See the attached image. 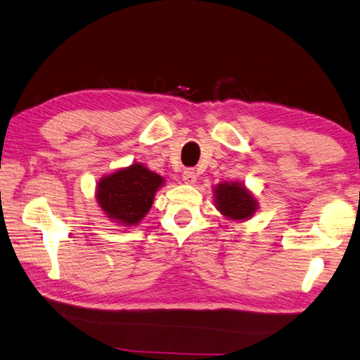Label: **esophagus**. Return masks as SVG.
<instances>
[{
	"label": "esophagus",
	"instance_id": "1",
	"mask_svg": "<svg viewBox=\"0 0 360 360\" xmlns=\"http://www.w3.org/2000/svg\"><path fill=\"white\" fill-rule=\"evenodd\" d=\"M181 176H184V181H185V184L186 185H194V184H196V172H194V170L193 169H186V170H184V175H181Z\"/></svg>",
	"mask_w": 360,
	"mask_h": 360
}]
</instances>
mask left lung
<instances>
[{
  "instance_id": "left-lung-1",
  "label": "left lung",
  "mask_w": 360,
  "mask_h": 360,
  "mask_svg": "<svg viewBox=\"0 0 360 360\" xmlns=\"http://www.w3.org/2000/svg\"><path fill=\"white\" fill-rule=\"evenodd\" d=\"M213 200L217 210L229 221L243 223L253 218L259 209L253 191L242 181H221L213 186Z\"/></svg>"
}]
</instances>
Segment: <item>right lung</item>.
Segmentation results:
<instances>
[{
    "label": "right lung",
    "instance_id": "obj_1",
    "mask_svg": "<svg viewBox=\"0 0 360 360\" xmlns=\"http://www.w3.org/2000/svg\"><path fill=\"white\" fill-rule=\"evenodd\" d=\"M164 184V176L134 161L101 176L94 196L105 218L123 228H131L150 212L156 193Z\"/></svg>",
    "mask_w": 360,
    "mask_h": 360
}]
</instances>
